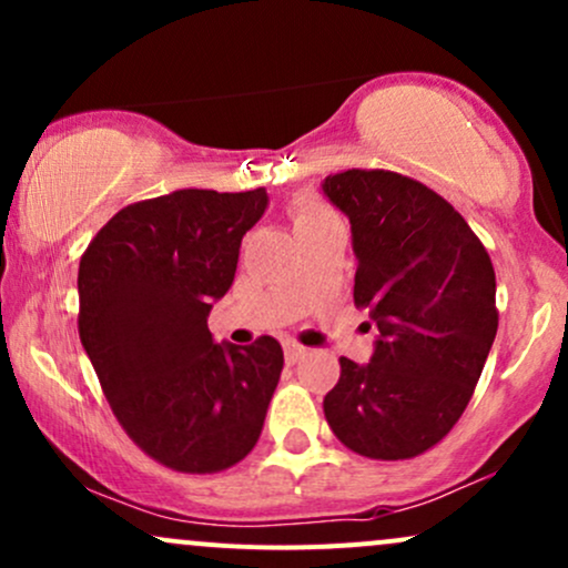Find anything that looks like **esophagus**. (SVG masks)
Listing matches in <instances>:
<instances>
[{"label":"esophagus","instance_id":"obj_1","mask_svg":"<svg viewBox=\"0 0 568 568\" xmlns=\"http://www.w3.org/2000/svg\"><path fill=\"white\" fill-rule=\"evenodd\" d=\"M306 355V347H302V344H296V342H285V361L291 363H298L302 361V357Z\"/></svg>","mask_w":568,"mask_h":568}]
</instances>
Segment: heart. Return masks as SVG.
Wrapping results in <instances>:
<instances>
[{"label":"heart","instance_id":"1","mask_svg":"<svg viewBox=\"0 0 568 568\" xmlns=\"http://www.w3.org/2000/svg\"><path fill=\"white\" fill-rule=\"evenodd\" d=\"M331 216L328 211H325L323 205H317V202L312 200H302L296 207H293V224L302 226V224H310V221H317V219H325Z\"/></svg>","mask_w":568,"mask_h":568}]
</instances>
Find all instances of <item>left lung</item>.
I'll return each mask as SVG.
<instances>
[{
  "instance_id": "8db88e82",
  "label": "left lung",
  "mask_w": 568,
  "mask_h": 568,
  "mask_svg": "<svg viewBox=\"0 0 568 568\" xmlns=\"http://www.w3.org/2000/svg\"><path fill=\"white\" fill-rule=\"evenodd\" d=\"M323 194L352 226L355 304L379 328L368 363L342 357L331 429L368 459H410L448 435L497 336L484 243L440 194L389 171H344Z\"/></svg>"
}]
</instances>
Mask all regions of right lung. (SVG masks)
<instances>
[{
	"instance_id": "right-lung-1",
	"label": "right lung",
	"mask_w": 568,
	"mask_h": 568,
	"mask_svg": "<svg viewBox=\"0 0 568 568\" xmlns=\"http://www.w3.org/2000/svg\"><path fill=\"white\" fill-rule=\"evenodd\" d=\"M266 205V189H179L122 207L80 262L82 347L125 433L171 470H226L262 435L283 347L213 342L207 315Z\"/></svg>"
}]
</instances>
